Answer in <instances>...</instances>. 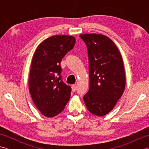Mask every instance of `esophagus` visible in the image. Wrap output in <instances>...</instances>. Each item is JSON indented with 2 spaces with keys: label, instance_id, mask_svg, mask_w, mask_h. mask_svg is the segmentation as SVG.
<instances>
[{
  "label": "esophagus",
  "instance_id": "obj_1",
  "mask_svg": "<svg viewBox=\"0 0 149 149\" xmlns=\"http://www.w3.org/2000/svg\"><path fill=\"white\" fill-rule=\"evenodd\" d=\"M75 90H76V86H75V85H72V90L73 92H74V91H75Z\"/></svg>",
  "mask_w": 149,
  "mask_h": 149
}]
</instances>
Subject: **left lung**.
I'll list each match as a JSON object with an SVG mask.
<instances>
[{
  "label": "left lung",
  "mask_w": 149,
  "mask_h": 149,
  "mask_svg": "<svg viewBox=\"0 0 149 149\" xmlns=\"http://www.w3.org/2000/svg\"><path fill=\"white\" fill-rule=\"evenodd\" d=\"M89 60L90 88L83 97L88 110L97 116L109 113L125 86L124 66L118 47L109 38L100 34H84Z\"/></svg>",
  "instance_id": "1"
}]
</instances>
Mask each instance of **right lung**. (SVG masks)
I'll return each instance as SVG.
<instances>
[{"mask_svg":"<svg viewBox=\"0 0 149 149\" xmlns=\"http://www.w3.org/2000/svg\"><path fill=\"white\" fill-rule=\"evenodd\" d=\"M75 43L74 36H52L43 41L34 53L29 89L34 104L45 116L59 115L70 97L71 88L61 80L60 63Z\"/></svg>","mask_w":149,"mask_h":149,"instance_id":"1","label":"right lung"}]
</instances>
